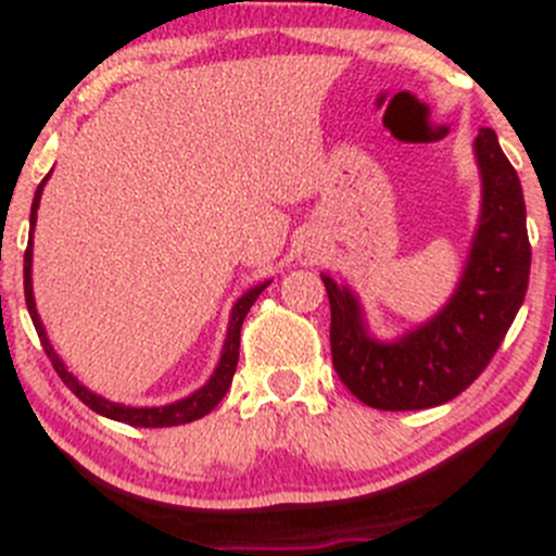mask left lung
Instances as JSON below:
<instances>
[{
    "instance_id": "obj_1",
    "label": "left lung",
    "mask_w": 556,
    "mask_h": 556,
    "mask_svg": "<svg viewBox=\"0 0 556 556\" xmlns=\"http://www.w3.org/2000/svg\"><path fill=\"white\" fill-rule=\"evenodd\" d=\"M482 211L447 305L393 342L371 337L348 286L320 276L331 307V362L348 391L375 409H428L452 402L484 371L528 294L530 240L519 176L492 128L473 141Z\"/></svg>"
}]
</instances>
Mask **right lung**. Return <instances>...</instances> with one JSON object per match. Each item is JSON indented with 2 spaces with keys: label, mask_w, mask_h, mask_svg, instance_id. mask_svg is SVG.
Wrapping results in <instances>:
<instances>
[{
  "label": "right lung",
  "mask_w": 556,
  "mask_h": 556,
  "mask_svg": "<svg viewBox=\"0 0 556 556\" xmlns=\"http://www.w3.org/2000/svg\"><path fill=\"white\" fill-rule=\"evenodd\" d=\"M45 181L48 179H42V185L37 187V194H34V203H31V216H28V222H31V236H34V225H37V208H39V198H42ZM31 249H34V243L28 240L26 254H23V294H26L28 316H31V320H34V329H37L39 342H42L50 364H53V369L59 371V377L64 380V386L79 399V402L88 404L90 409L109 417V420L128 422V426H136V428H170V426H185V422L200 420V417L208 415V412L214 409L222 399H225V393L230 391L232 375H236V366H238L240 326H243L245 313L251 311V305L256 302V296H260L262 291L270 286V280H265V283L249 289L243 296H240L236 305H232L230 326H227V340H225V348H222L219 364H216L214 375L208 377V382H205L203 388H198V391L190 393L187 399H179V402L165 404V406H125V404L109 402V399L99 396V393L88 391V388H85L83 382H79L77 377L66 369L64 362L59 358V353H55L53 345H50L48 331H45L42 320H39L37 302H34V289H31V254L34 251Z\"/></svg>",
  "instance_id": "add662e5"
}]
</instances>
